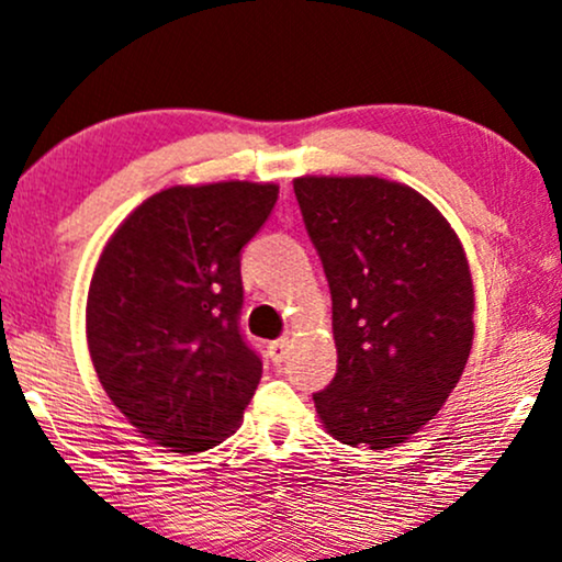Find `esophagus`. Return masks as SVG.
<instances>
[{
  "instance_id": "34e87169",
  "label": "esophagus",
  "mask_w": 562,
  "mask_h": 562,
  "mask_svg": "<svg viewBox=\"0 0 562 562\" xmlns=\"http://www.w3.org/2000/svg\"><path fill=\"white\" fill-rule=\"evenodd\" d=\"M288 339H274V342H269V358H272L274 366H280L282 360L288 358Z\"/></svg>"
}]
</instances>
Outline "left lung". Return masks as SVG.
<instances>
[{
    "label": "left lung",
    "mask_w": 562,
    "mask_h": 562,
    "mask_svg": "<svg viewBox=\"0 0 562 562\" xmlns=\"http://www.w3.org/2000/svg\"><path fill=\"white\" fill-rule=\"evenodd\" d=\"M295 199L331 290L337 373L314 394L329 436L381 451L443 407L474 337L457 233L423 194L379 176H303Z\"/></svg>",
    "instance_id": "obj_1"
}]
</instances>
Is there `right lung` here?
Segmentation results:
<instances>
[{"instance_id": "obj_1", "label": "right lung", "mask_w": 562, "mask_h": 562, "mask_svg": "<svg viewBox=\"0 0 562 562\" xmlns=\"http://www.w3.org/2000/svg\"><path fill=\"white\" fill-rule=\"evenodd\" d=\"M274 183L170 187L105 244L88 293V347L109 400L176 453L236 432L261 379L240 334V248L267 223Z\"/></svg>"}]
</instances>
